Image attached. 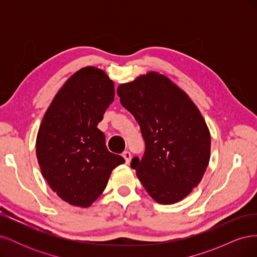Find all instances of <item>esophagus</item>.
<instances>
[{
  "mask_svg": "<svg viewBox=\"0 0 257 257\" xmlns=\"http://www.w3.org/2000/svg\"><path fill=\"white\" fill-rule=\"evenodd\" d=\"M122 155H123V158L125 159V163H126V164H130V162H131V158H132L131 153H130L128 151H124Z\"/></svg>",
  "mask_w": 257,
  "mask_h": 257,
  "instance_id": "esophagus-1",
  "label": "esophagus"
}]
</instances>
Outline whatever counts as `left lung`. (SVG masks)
<instances>
[{"label":"left lung","mask_w":257,"mask_h":257,"mask_svg":"<svg viewBox=\"0 0 257 257\" xmlns=\"http://www.w3.org/2000/svg\"><path fill=\"white\" fill-rule=\"evenodd\" d=\"M141 126L146 149L131 167L149 195L174 204L200 182L210 157V133L197 107L167 77L141 76L116 90Z\"/></svg>","instance_id":"obj_1"}]
</instances>
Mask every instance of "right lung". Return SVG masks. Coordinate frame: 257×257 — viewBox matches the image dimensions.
Instances as JSON below:
<instances>
[{
  "instance_id": "1",
  "label": "right lung",
  "mask_w": 257,
  "mask_h": 257,
  "mask_svg": "<svg viewBox=\"0 0 257 257\" xmlns=\"http://www.w3.org/2000/svg\"><path fill=\"white\" fill-rule=\"evenodd\" d=\"M113 98V82L89 66L65 82L44 115L36 139L38 164L52 191L68 204L89 207L112 169L125 162L108 151L97 128Z\"/></svg>"
}]
</instances>
